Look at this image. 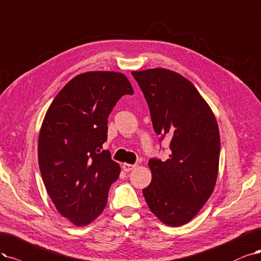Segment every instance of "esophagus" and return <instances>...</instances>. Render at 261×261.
<instances>
[{
	"label": "esophagus",
	"mask_w": 261,
	"mask_h": 261,
	"mask_svg": "<svg viewBox=\"0 0 261 261\" xmlns=\"http://www.w3.org/2000/svg\"><path fill=\"white\" fill-rule=\"evenodd\" d=\"M136 168H137V165H130V163H123V165H122V169L125 172H130Z\"/></svg>",
	"instance_id": "1"
}]
</instances>
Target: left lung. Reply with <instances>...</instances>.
I'll list each match as a JSON object with an SVG mask.
<instances>
[{
    "instance_id": "1",
    "label": "left lung",
    "mask_w": 261,
    "mask_h": 261,
    "mask_svg": "<svg viewBox=\"0 0 261 261\" xmlns=\"http://www.w3.org/2000/svg\"><path fill=\"white\" fill-rule=\"evenodd\" d=\"M148 104L160 141H170L169 159H149L150 184L143 189L150 211L163 224H187L214 190L220 138L215 116L196 87L166 69L132 72Z\"/></svg>"
}]
</instances>
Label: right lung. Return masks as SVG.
<instances>
[{
	"mask_svg": "<svg viewBox=\"0 0 261 261\" xmlns=\"http://www.w3.org/2000/svg\"><path fill=\"white\" fill-rule=\"evenodd\" d=\"M133 94L125 75L87 72L67 83L48 109L38 137V165L58 212L86 226L108 203L120 167L103 150L108 118L117 101Z\"/></svg>",
	"mask_w": 261,
	"mask_h": 261,
	"instance_id": "add662e5",
	"label": "right lung"
}]
</instances>
